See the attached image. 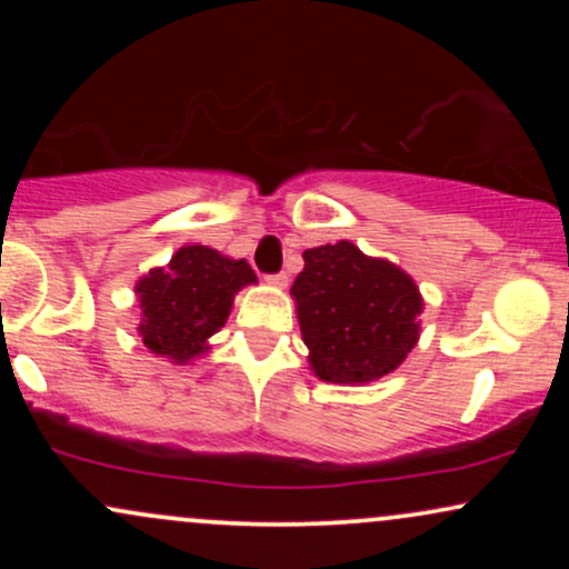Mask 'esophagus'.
I'll list each match as a JSON object with an SVG mask.
<instances>
[{
    "mask_svg": "<svg viewBox=\"0 0 569 569\" xmlns=\"http://www.w3.org/2000/svg\"><path fill=\"white\" fill-rule=\"evenodd\" d=\"M267 283L276 286V289H286V286H289V276H286V272H278V276H267Z\"/></svg>",
    "mask_w": 569,
    "mask_h": 569,
    "instance_id": "esophagus-1",
    "label": "esophagus"
}]
</instances>
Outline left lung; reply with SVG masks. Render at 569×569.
Instances as JSON below:
<instances>
[{
    "instance_id": "8db88e82",
    "label": "left lung",
    "mask_w": 569,
    "mask_h": 569,
    "mask_svg": "<svg viewBox=\"0 0 569 569\" xmlns=\"http://www.w3.org/2000/svg\"><path fill=\"white\" fill-rule=\"evenodd\" d=\"M302 259L291 297L312 375L367 385L401 367L422 329L415 278L350 240L307 248Z\"/></svg>"
}]
</instances>
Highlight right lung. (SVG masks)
Segmentation results:
<instances>
[{
	"mask_svg": "<svg viewBox=\"0 0 569 569\" xmlns=\"http://www.w3.org/2000/svg\"><path fill=\"white\" fill-rule=\"evenodd\" d=\"M257 283L246 259L217 248L187 243L171 262L152 267L136 280L141 321L139 337L152 356L187 367L211 350V339L232 312L234 293Z\"/></svg>",
	"mask_w": 569,
	"mask_h": 569,
	"instance_id": "obj_1",
	"label": "right lung"
}]
</instances>
